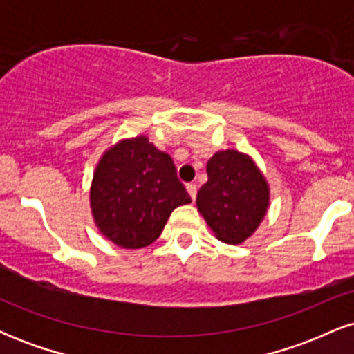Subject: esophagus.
I'll use <instances>...</instances> for the list:
<instances>
[{
  "instance_id": "esophagus-1",
  "label": "esophagus",
  "mask_w": 354,
  "mask_h": 354,
  "mask_svg": "<svg viewBox=\"0 0 354 354\" xmlns=\"http://www.w3.org/2000/svg\"><path fill=\"white\" fill-rule=\"evenodd\" d=\"M186 189H188V193H189L191 200H196L198 186H196V185H194V183H188V185H186Z\"/></svg>"
}]
</instances>
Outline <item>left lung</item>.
<instances>
[{"label": "left lung", "instance_id": "8db88e82", "mask_svg": "<svg viewBox=\"0 0 354 354\" xmlns=\"http://www.w3.org/2000/svg\"><path fill=\"white\" fill-rule=\"evenodd\" d=\"M206 171L208 183L196 196L198 211L223 243H243L266 214L265 178L250 158L234 149L214 154Z\"/></svg>", "mask_w": 354, "mask_h": 354}]
</instances>
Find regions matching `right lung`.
<instances>
[{
    "instance_id": "add662e5",
    "label": "right lung",
    "mask_w": 354,
    "mask_h": 354,
    "mask_svg": "<svg viewBox=\"0 0 354 354\" xmlns=\"http://www.w3.org/2000/svg\"><path fill=\"white\" fill-rule=\"evenodd\" d=\"M189 201L171 158L145 136L109 149L93 176L96 225L113 243L129 250L151 245L171 211Z\"/></svg>"
}]
</instances>
